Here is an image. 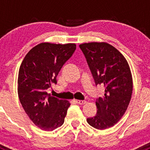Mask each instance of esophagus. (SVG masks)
Listing matches in <instances>:
<instances>
[{"label":"esophagus","mask_w":150,"mask_h":150,"mask_svg":"<svg viewBox=\"0 0 150 150\" xmlns=\"http://www.w3.org/2000/svg\"><path fill=\"white\" fill-rule=\"evenodd\" d=\"M76 103H77V104H84L86 103V100H76Z\"/></svg>","instance_id":"34e87169"}]
</instances>
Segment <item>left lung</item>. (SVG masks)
I'll use <instances>...</instances> for the list:
<instances>
[{"label": "left lung", "mask_w": 150, "mask_h": 150, "mask_svg": "<svg viewBox=\"0 0 150 150\" xmlns=\"http://www.w3.org/2000/svg\"><path fill=\"white\" fill-rule=\"evenodd\" d=\"M96 86L104 87V95L96 99L97 113L87 119L91 126L104 130L113 126L126 111L132 98L133 83L126 59L106 43L79 45Z\"/></svg>", "instance_id": "left-lung-1"}]
</instances>
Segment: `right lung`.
<instances>
[{"label": "right lung", "mask_w": 150, "mask_h": 150, "mask_svg": "<svg viewBox=\"0 0 150 150\" xmlns=\"http://www.w3.org/2000/svg\"><path fill=\"white\" fill-rule=\"evenodd\" d=\"M76 44L40 43L31 49L21 64L18 77V95L30 120L45 131L62 126L70 107L67 100L51 96L46 90L63 65L76 50Z\"/></svg>", "instance_id": "right-lung-1"}]
</instances>
